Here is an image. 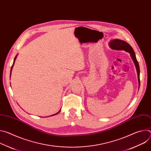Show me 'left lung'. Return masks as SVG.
Listing matches in <instances>:
<instances>
[{
  "mask_svg": "<svg viewBox=\"0 0 151 151\" xmlns=\"http://www.w3.org/2000/svg\"><path fill=\"white\" fill-rule=\"evenodd\" d=\"M110 47L116 50H124L129 53H130L131 56L134 61V63L135 64V66L136 67L137 75H138V79L139 82V85H140V69H139V63L136 59V55L134 53V51L133 49V48L129 45L127 42L120 40V39H114L112 40L110 42Z\"/></svg>",
  "mask_w": 151,
  "mask_h": 151,
  "instance_id": "1",
  "label": "left lung"
}]
</instances>
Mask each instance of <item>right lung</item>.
<instances>
[{
  "label": "right lung",
  "instance_id": "1",
  "mask_svg": "<svg viewBox=\"0 0 151 151\" xmlns=\"http://www.w3.org/2000/svg\"><path fill=\"white\" fill-rule=\"evenodd\" d=\"M16 58H17V56L15 57V58H14V63H13V64H12V67H11V70H12V67H13V66H14V62H15V59H16ZM60 112V111L58 112V113H57V114H54V115H51V116H53V115H57V114H58Z\"/></svg>",
  "mask_w": 151,
  "mask_h": 151
}]
</instances>
